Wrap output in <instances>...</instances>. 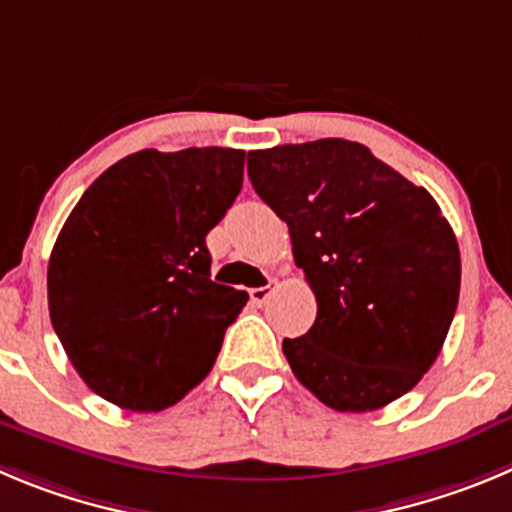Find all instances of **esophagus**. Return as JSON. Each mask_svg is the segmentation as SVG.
I'll return each mask as SVG.
<instances>
[{"label":"esophagus","instance_id":"34e87169","mask_svg":"<svg viewBox=\"0 0 512 512\" xmlns=\"http://www.w3.org/2000/svg\"><path fill=\"white\" fill-rule=\"evenodd\" d=\"M275 293V283H270V285H265V288H252L250 290V300L255 305H265L267 300H270V295Z\"/></svg>","mask_w":512,"mask_h":512}]
</instances>
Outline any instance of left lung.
<instances>
[{
	"label": "left lung",
	"instance_id": "obj_1",
	"mask_svg": "<svg viewBox=\"0 0 512 512\" xmlns=\"http://www.w3.org/2000/svg\"><path fill=\"white\" fill-rule=\"evenodd\" d=\"M247 174L318 303L313 328L283 341L295 379L336 412L414 389L460 298V247L432 194L343 138L250 151Z\"/></svg>",
	"mask_w": 512,
	"mask_h": 512
}]
</instances>
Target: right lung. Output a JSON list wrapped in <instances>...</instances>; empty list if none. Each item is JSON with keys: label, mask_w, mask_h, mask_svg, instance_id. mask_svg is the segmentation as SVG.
<instances>
[{"label": "right lung", "mask_w": 512, "mask_h": 512, "mask_svg": "<svg viewBox=\"0 0 512 512\" xmlns=\"http://www.w3.org/2000/svg\"><path fill=\"white\" fill-rule=\"evenodd\" d=\"M245 151L143 148L88 186L47 265L50 321L80 379L161 412L212 371L247 293L212 283L209 229L242 189Z\"/></svg>", "instance_id": "add662e5"}]
</instances>
